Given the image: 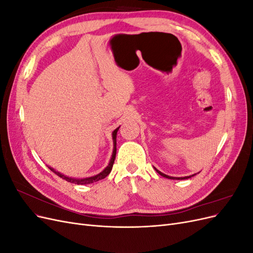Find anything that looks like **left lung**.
Masks as SVG:
<instances>
[{
	"label": "left lung",
	"mask_w": 253,
	"mask_h": 253,
	"mask_svg": "<svg viewBox=\"0 0 253 253\" xmlns=\"http://www.w3.org/2000/svg\"><path fill=\"white\" fill-rule=\"evenodd\" d=\"M154 169L156 170V172L158 173V174H160L162 176H164V177H166V178H169V179H177V180H181V179H188V178H190V177H192V176H194L195 174H193V175H190V176H185V177H172V176H169V175H166V174H164V173H162L160 171H158L156 168H154Z\"/></svg>",
	"instance_id": "8db88e82"
}]
</instances>
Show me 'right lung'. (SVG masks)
I'll list each match as a JSON object with an SVG mask.
<instances>
[{"label":"right lung","mask_w":253,"mask_h":253,"mask_svg":"<svg viewBox=\"0 0 253 253\" xmlns=\"http://www.w3.org/2000/svg\"><path fill=\"white\" fill-rule=\"evenodd\" d=\"M120 126H118L116 129H114L113 133H112V137H113V144H114V148H113V153H112V157L110 159V163L109 165L106 166L105 169L103 171H101L99 174L97 175H94V176H90V177H86V178H74V177H68V176L66 175H63L62 173H60L58 171H56L53 168L51 167H48L50 171H52L55 174H57L59 177L65 179L66 181H70L72 183H76V185H88V183H93V182H96L98 180H101L103 178H105L106 176H108L111 171H112V168H113V165H114V162H115V157H116V137H117V132L119 129Z\"/></svg>","instance_id":"add662e5"}]
</instances>
